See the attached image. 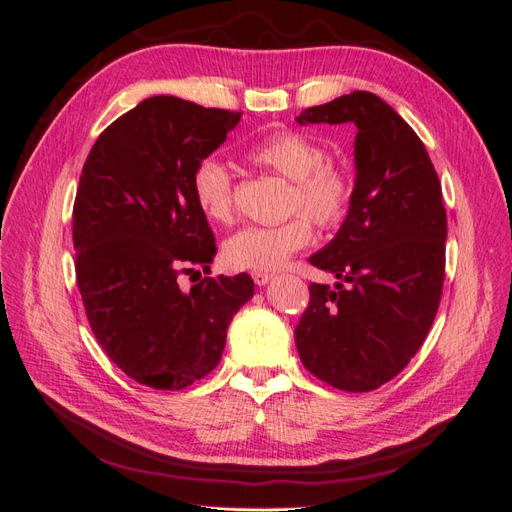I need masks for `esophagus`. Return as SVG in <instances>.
<instances>
[{
	"instance_id": "1",
	"label": "esophagus",
	"mask_w": 512,
	"mask_h": 512,
	"mask_svg": "<svg viewBox=\"0 0 512 512\" xmlns=\"http://www.w3.org/2000/svg\"><path fill=\"white\" fill-rule=\"evenodd\" d=\"M252 277H254V282H256L258 286H265V284L271 280V277H273V273H269V271H254Z\"/></svg>"
}]
</instances>
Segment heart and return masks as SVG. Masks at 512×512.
I'll list each match as a JSON object with an SVG mask.
<instances>
[{
  "mask_svg": "<svg viewBox=\"0 0 512 512\" xmlns=\"http://www.w3.org/2000/svg\"><path fill=\"white\" fill-rule=\"evenodd\" d=\"M247 160L288 183L286 215L277 226H247L224 243V262L237 271H273L312 241L314 228H337L354 196L350 168L329 158L316 138L297 130H277L262 138ZM192 194L207 218L228 224L235 218V185L224 162L200 160L192 173Z\"/></svg>",
  "mask_w": 512,
  "mask_h": 512,
  "instance_id": "obj_1",
  "label": "heart"
}]
</instances>
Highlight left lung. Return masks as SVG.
Returning a JSON list of instances; mask_svg holds the SVG:
<instances>
[{
  "label": "left lung",
  "mask_w": 512,
  "mask_h": 512,
  "mask_svg": "<svg viewBox=\"0 0 512 512\" xmlns=\"http://www.w3.org/2000/svg\"><path fill=\"white\" fill-rule=\"evenodd\" d=\"M356 126V183L337 237L309 258L337 286L309 284L294 329L309 374L348 393L393 380L421 348L442 299L446 209L421 138L371 91L305 108L299 123Z\"/></svg>",
  "instance_id": "left-lung-1"
}]
</instances>
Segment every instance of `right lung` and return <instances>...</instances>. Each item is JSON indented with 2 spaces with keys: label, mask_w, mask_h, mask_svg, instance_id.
<instances>
[{
  "label": "right lung",
  "mask_w": 512,
  "mask_h": 512,
  "mask_svg": "<svg viewBox=\"0 0 512 512\" xmlns=\"http://www.w3.org/2000/svg\"><path fill=\"white\" fill-rule=\"evenodd\" d=\"M241 111L153 96L115 119L91 147L72 209L76 284L89 327L138 384L181 391L220 363L228 324L254 282L179 277L215 256L192 173L241 121Z\"/></svg>",
  "instance_id": "1"
}]
</instances>
